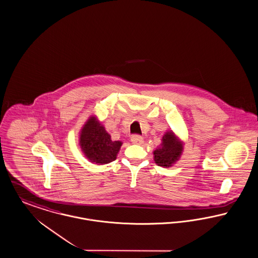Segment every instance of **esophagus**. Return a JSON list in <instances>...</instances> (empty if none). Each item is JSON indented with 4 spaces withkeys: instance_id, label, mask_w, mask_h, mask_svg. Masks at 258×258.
Here are the masks:
<instances>
[{
    "instance_id": "esophagus-1",
    "label": "esophagus",
    "mask_w": 258,
    "mask_h": 258,
    "mask_svg": "<svg viewBox=\"0 0 258 258\" xmlns=\"http://www.w3.org/2000/svg\"><path fill=\"white\" fill-rule=\"evenodd\" d=\"M131 140H132V142H133L134 144H139V145L143 142V139H142L141 137L138 136V135H134V136L131 138Z\"/></svg>"
}]
</instances>
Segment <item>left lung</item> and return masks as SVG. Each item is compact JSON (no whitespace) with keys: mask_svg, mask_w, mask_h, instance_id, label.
I'll return each mask as SVG.
<instances>
[{"mask_svg":"<svg viewBox=\"0 0 258 258\" xmlns=\"http://www.w3.org/2000/svg\"><path fill=\"white\" fill-rule=\"evenodd\" d=\"M161 146L154 150L155 163L164 168H169L178 161L182 153V142L173 132H168L162 139Z\"/></svg>","mask_w":258,"mask_h":258,"instance_id":"obj_1","label":"left lung"}]
</instances>
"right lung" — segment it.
<instances>
[{"mask_svg":"<svg viewBox=\"0 0 258 258\" xmlns=\"http://www.w3.org/2000/svg\"><path fill=\"white\" fill-rule=\"evenodd\" d=\"M121 144V141L111 139V136L94 116L87 119L81 128L80 148L92 163L104 165L115 161Z\"/></svg>","mask_w":258,"mask_h":258,"instance_id":"right-lung-1","label":"right lung"}]
</instances>
